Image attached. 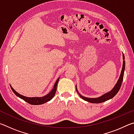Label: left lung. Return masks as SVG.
Instances as JSON below:
<instances>
[{
  "mask_svg": "<svg viewBox=\"0 0 134 134\" xmlns=\"http://www.w3.org/2000/svg\"><path fill=\"white\" fill-rule=\"evenodd\" d=\"M123 59H124L123 66H122L121 75H120L119 80L117 81V83L116 84V85L115 86V87L113 88V89L111 90V91H110L109 93H107L103 94V96H102L99 97H97V98H94V99L93 98H88V97H83V96H81V94L79 93V96H80L81 98L83 99V100H85L89 102H90V103H100L104 102L110 99H112V97H114L115 95L117 94V93L119 92L120 88H121V87L122 81H123L124 70H125V60H124L125 57H124V54H123ZM76 91L77 92V88H76Z\"/></svg>",
  "mask_w": 134,
  "mask_h": 134,
  "instance_id": "8db88e82",
  "label": "left lung"
}]
</instances>
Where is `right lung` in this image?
<instances>
[{
  "instance_id": "1",
  "label": "right lung",
  "mask_w": 134,
  "mask_h": 134,
  "mask_svg": "<svg viewBox=\"0 0 134 134\" xmlns=\"http://www.w3.org/2000/svg\"><path fill=\"white\" fill-rule=\"evenodd\" d=\"M59 79L60 78H58L56 82L54 85V86L53 87V90L49 93L48 94H47L46 96H43V97H25L24 96H22V95L20 94L17 93L15 90L13 89L12 87V86H10L11 89L12 90V91L13 93L16 95L17 96H18L20 98L23 99L27 103H28L31 105H41V104H43L44 103H46L47 102H48L51 99H52L54 97V95L55 94L56 90H57V86L58 82L59 81Z\"/></svg>"
}]
</instances>
